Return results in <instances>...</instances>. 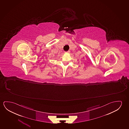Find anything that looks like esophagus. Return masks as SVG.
<instances>
[{"label": "esophagus", "instance_id": "34e87169", "mask_svg": "<svg viewBox=\"0 0 129 129\" xmlns=\"http://www.w3.org/2000/svg\"><path fill=\"white\" fill-rule=\"evenodd\" d=\"M70 52V51H68L67 52H65V53H66H66H67V54H68V53H69Z\"/></svg>", "mask_w": 129, "mask_h": 129}]
</instances>
